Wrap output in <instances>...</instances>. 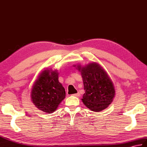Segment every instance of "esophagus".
<instances>
[{
  "label": "esophagus",
  "mask_w": 147,
  "mask_h": 147,
  "mask_svg": "<svg viewBox=\"0 0 147 147\" xmlns=\"http://www.w3.org/2000/svg\"><path fill=\"white\" fill-rule=\"evenodd\" d=\"M73 96H76V97H79V96H80V94L79 93H76V94H73Z\"/></svg>",
  "instance_id": "obj_1"
}]
</instances>
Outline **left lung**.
<instances>
[{"label":"left lung","instance_id":"1","mask_svg":"<svg viewBox=\"0 0 147 147\" xmlns=\"http://www.w3.org/2000/svg\"><path fill=\"white\" fill-rule=\"evenodd\" d=\"M76 69L83 78L85 90L82 99L83 103L93 111H101L107 108L115 96L114 85L107 72L96 63L84 67L78 65Z\"/></svg>","mask_w":147,"mask_h":147}]
</instances>
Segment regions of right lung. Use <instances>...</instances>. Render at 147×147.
<instances>
[{
    "instance_id": "1",
    "label": "right lung",
    "mask_w": 147,
    "mask_h": 147,
    "mask_svg": "<svg viewBox=\"0 0 147 147\" xmlns=\"http://www.w3.org/2000/svg\"><path fill=\"white\" fill-rule=\"evenodd\" d=\"M57 71L44 70L32 86L31 100L33 104L47 113H52L66 96L64 87L58 80Z\"/></svg>"
}]
</instances>
